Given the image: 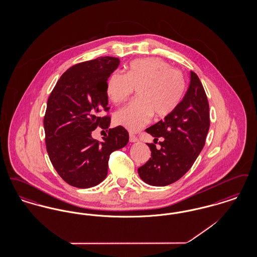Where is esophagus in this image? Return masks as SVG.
Returning a JSON list of instances; mask_svg holds the SVG:
<instances>
[{"label": "esophagus", "mask_w": 257, "mask_h": 257, "mask_svg": "<svg viewBox=\"0 0 257 257\" xmlns=\"http://www.w3.org/2000/svg\"><path fill=\"white\" fill-rule=\"evenodd\" d=\"M129 141H130V143H137L138 141H139V139L133 134L129 135Z\"/></svg>", "instance_id": "34e87169"}]
</instances>
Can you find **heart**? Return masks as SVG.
<instances>
[{
	"label": "heart",
	"mask_w": 257,
	"mask_h": 257,
	"mask_svg": "<svg viewBox=\"0 0 257 257\" xmlns=\"http://www.w3.org/2000/svg\"><path fill=\"white\" fill-rule=\"evenodd\" d=\"M137 88L138 98L117 110L114 122L136 132L147 125L153 113L157 117L171 114L183 97L182 73L158 58L131 61L127 73L114 72L107 82L106 93L114 104L127 100Z\"/></svg>",
	"instance_id": "b5f03b06"
}]
</instances>
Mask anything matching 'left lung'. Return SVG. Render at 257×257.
<instances>
[{
	"mask_svg": "<svg viewBox=\"0 0 257 257\" xmlns=\"http://www.w3.org/2000/svg\"><path fill=\"white\" fill-rule=\"evenodd\" d=\"M210 127L209 103L203 86L191 71V83L182 101L164 120L147 128L159 149L147 144L151 158L138 169L140 177L151 186L163 187L174 183L194 165L205 145Z\"/></svg>",
	"mask_w": 257,
	"mask_h": 257,
	"instance_id": "8db88e82",
	"label": "left lung"
}]
</instances>
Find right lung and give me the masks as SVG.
<instances>
[{"mask_svg": "<svg viewBox=\"0 0 257 257\" xmlns=\"http://www.w3.org/2000/svg\"><path fill=\"white\" fill-rule=\"evenodd\" d=\"M119 62L117 58L99 57L77 63L61 75L48 98L43 124L50 161L61 178L76 188L101 183L110 153L129 141L122 126L109 129L102 143L91 137L98 126L106 131L110 126L106 86ZM103 110L107 114L101 117Z\"/></svg>", "mask_w": 257, "mask_h": 257, "instance_id": "1", "label": "right lung"}]
</instances>
